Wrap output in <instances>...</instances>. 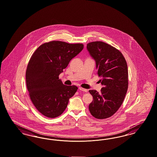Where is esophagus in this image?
Returning a JSON list of instances; mask_svg holds the SVG:
<instances>
[{"instance_id": "34e87169", "label": "esophagus", "mask_w": 157, "mask_h": 157, "mask_svg": "<svg viewBox=\"0 0 157 157\" xmlns=\"http://www.w3.org/2000/svg\"><path fill=\"white\" fill-rule=\"evenodd\" d=\"M79 90H81V91H84V92H87V89H85V88H84L82 87H79Z\"/></svg>"}]
</instances>
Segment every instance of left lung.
<instances>
[{
  "label": "left lung",
  "mask_w": 157,
  "mask_h": 157,
  "mask_svg": "<svg viewBox=\"0 0 157 157\" xmlns=\"http://www.w3.org/2000/svg\"><path fill=\"white\" fill-rule=\"evenodd\" d=\"M88 51L96 62L97 74L103 86L101 92L89 90L93 100L89 105L92 116L104 119L113 115L119 109L128 84L127 62L121 51L102 41L87 44Z\"/></svg>",
  "instance_id": "left-lung-1"
}]
</instances>
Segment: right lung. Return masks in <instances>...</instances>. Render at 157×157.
Segmentation results:
<instances>
[{
    "instance_id": "right-lung-1",
    "label": "right lung",
    "mask_w": 157,
    "mask_h": 157,
    "mask_svg": "<svg viewBox=\"0 0 157 157\" xmlns=\"http://www.w3.org/2000/svg\"><path fill=\"white\" fill-rule=\"evenodd\" d=\"M83 48L80 43L50 41L42 44L31 56L26 85L31 101L43 115L55 118L62 115L76 93L78 87L64 85L59 76Z\"/></svg>"
}]
</instances>
